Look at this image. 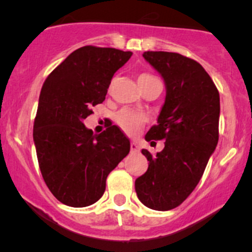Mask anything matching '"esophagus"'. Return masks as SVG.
<instances>
[{"mask_svg": "<svg viewBox=\"0 0 252 252\" xmlns=\"http://www.w3.org/2000/svg\"><path fill=\"white\" fill-rule=\"evenodd\" d=\"M130 150L131 152H139V150H140V147H139V144L136 141H133L130 144Z\"/></svg>", "mask_w": 252, "mask_h": 252, "instance_id": "obj_1", "label": "esophagus"}]
</instances>
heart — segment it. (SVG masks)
Returning a JSON list of instances; mask_svg holds the SVG:
<instances>
[{
    "label": "heart",
    "instance_id": "1",
    "mask_svg": "<svg viewBox=\"0 0 252 252\" xmlns=\"http://www.w3.org/2000/svg\"><path fill=\"white\" fill-rule=\"evenodd\" d=\"M156 79L154 75L150 74H140L138 77V83L139 85L144 86L147 81L154 80ZM116 122L122 129H123L126 133L128 134H133L140 128V126L145 122V117L144 114L140 113V112H136L133 110H122L117 113L116 116Z\"/></svg>",
    "mask_w": 252,
    "mask_h": 252
}]
</instances>
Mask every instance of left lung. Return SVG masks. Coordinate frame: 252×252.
<instances>
[{
	"label": "left lung",
	"instance_id": "1",
	"mask_svg": "<svg viewBox=\"0 0 252 252\" xmlns=\"http://www.w3.org/2000/svg\"><path fill=\"white\" fill-rule=\"evenodd\" d=\"M142 57L166 84L164 105L145 139L164 140V149L155 156L141 150L149 168L135 180V191L146 207L168 211L191 194L216 150L220 93L191 58L164 51H147Z\"/></svg>",
	"mask_w": 252,
	"mask_h": 252
}]
</instances>
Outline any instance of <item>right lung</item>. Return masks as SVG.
<instances>
[{"mask_svg":"<svg viewBox=\"0 0 252 252\" xmlns=\"http://www.w3.org/2000/svg\"><path fill=\"white\" fill-rule=\"evenodd\" d=\"M131 55L111 47H80L42 85L32 138L42 178L62 204H95L105 192L107 175L130 151L118 126L95 135L83 121L93 106L105 101L114 73Z\"/></svg>","mask_w":252,"mask_h":252,"instance_id":"add662e5","label":"right lung"}]
</instances>
